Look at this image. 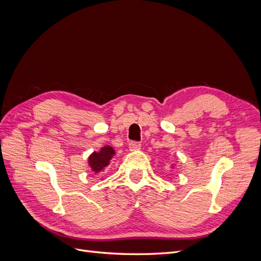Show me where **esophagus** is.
Instances as JSON below:
<instances>
[{
	"mask_svg": "<svg viewBox=\"0 0 261 261\" xmlns=\"http://www.w3.org/2000/svg\"><path fill=\"white\" fill-rule=\"evenodd\" d=\"M140 147H141V144L138 143V141H130V143H129V150H130V151H135V150L140 149Z\"/></svg>",
	"mask_w": 261,
	"mask_h": 261,
	"instance_id": "esophagus-1",
	"label": "esophagus"
}]
</instances>
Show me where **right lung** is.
I'll return each instance as SVG.
<instances>
[{
    "label": "right lung",
    "instance_id": "obj_1",
    "mask_svg": "<svg viewBox=\"0 0 261 261\" xmlns=\"http://www.w3.org/2000/svg\"><path fill=\"white\" fill-rule=\"evenodd\" d=\"M115 154L114 149L110 146L101 148L99 152H93L89 156V165L94 173H99L107 168Z\"/></svg>",
    "mask_w": 261,
    "mask_h": 261
}]
</instances>
